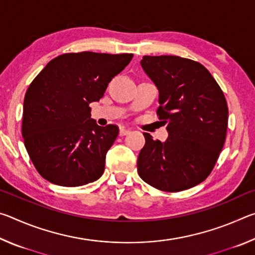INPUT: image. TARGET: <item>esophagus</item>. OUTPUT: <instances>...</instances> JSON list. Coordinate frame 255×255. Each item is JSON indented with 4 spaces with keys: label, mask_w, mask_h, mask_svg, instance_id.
<instances>
[{
    "label": "esophagus",
    "mask_w": 255,
    "mask_h": 255,
    "mask_svg": "<svg viewBox=\"0 0 255 255\" xmlns=\"http://www.w3.org/2000/svg\"><path fill=\"white\" fill-rule=\"evenodd\" d=\"M129 132H130V130H129V129H126L125 127H120V129H119V135H120V136L128 135Z\"/></svg>",
    "instance_id": "1"
}]
</instances>
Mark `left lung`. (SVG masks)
Masks as SVG:
<instances>
[{
	"label": "left lung",
	"mask_w": 255,
	"mask_h": 255,
	"mask_svg": "<svg viewBox=\"0 0 255 255\" xmlns=\"http://www.w3.org/2000/svg\"><path fill=\"white\" fill-rule=\"evenodd\" d=\"M140 65L157 86L156 111L167 139L144 132L138 174L162 191L178 192L201 183L213 171L225 144L228 107L207 68L179 56H144Z\"/></svg>",
	"instance_id": "8db88e82"
}]
</instances>
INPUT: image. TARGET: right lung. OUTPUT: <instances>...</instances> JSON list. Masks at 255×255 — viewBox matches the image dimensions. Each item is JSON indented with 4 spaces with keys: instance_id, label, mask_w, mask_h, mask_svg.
I'll list each match as a JSON object with an SVG mask.
<instances>
[{
    "instance_id": "add662e5",
    "label": "right lung",
    "mask_w": 255,
    "mask_h": 255,
    "mask_svg": "<svg viewBox=\"0 0 255 255\" xmlns=\"http://www.w3.org/2000/svg\"><path fill=\"white\" fill-rule=\"evenodd\" d=\"M132 56L63 54L34 77L24 97L22 137L42 178L62 187H80L103 174L119 128L98 126L90 103L100 100Z\"/></svg>"
}]
</instances>
